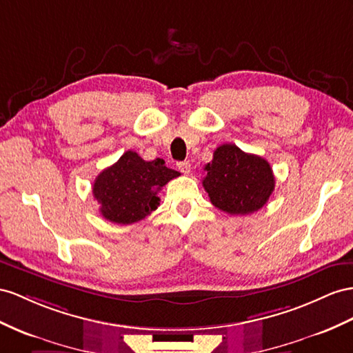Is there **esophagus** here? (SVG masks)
I'll list each match as a JSON object with an SVG mask.
<instances>
[{"label":"esophagus","instance_id":"34e87169","mask_svg":"<svg viewBox=\"0 0 353 353\" xmlns=\"http://www.w3.org/2000/svg\"><path fill=\"white\" fill-rule=\"evenodd\" d=\"M177 168H179L180 173L189 174V173H191V162H189V161H180V162H177Z\"/></svg>","mask_w":353,"mask_h":353}]
</instances>
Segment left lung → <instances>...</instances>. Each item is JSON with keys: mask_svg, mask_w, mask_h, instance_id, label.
<instances>
[{"mask_svg": "<svg viewBox=\"0 0 353 353\" xmlns=\"http://www.w3.org/2000/svg\"><path fill=\"white\" fill-rule=\"evenodd\" d=\"M207 171L203 186L210 201L230 214H249L259 210L274 191V174L268 161L243 152L236 144H222Z\"/></svg>", "mask_w": 353, "mask_h": 353, "instance_id": "8db88e82", "label": "left lung"}]
</instances>
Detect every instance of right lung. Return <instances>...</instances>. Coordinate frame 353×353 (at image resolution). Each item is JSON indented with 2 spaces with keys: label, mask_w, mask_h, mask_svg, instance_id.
I'll use <instances>...</instances> for the list:
<instances>
[{
  "label": "right lung",
  "mask_w": 353,
  "mask_h": 353,
  "mask_svg": "<svg viewBox=\"0 0 353 353\" xmlns=\"http://www.w3.org/2000/svg\"><path fill=\"white\" fill-rule=\"evenodd\" d=\"M179 176V171L165 167L164 159L144 161L137 152L128 150L97 176L92 192L103 218L130 225L157 210L158 192Z\"/></svg>",
  "instance_id": "right-lung-1"
}]
</instances>
